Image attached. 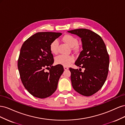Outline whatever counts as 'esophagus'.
<instances>
[{
    "instance_id": "34e87169",
    "label": "esophagus",
    "mask_w": 125,
    "mask_h": 125,
    "mask_svg": "<svg viewBox=\"0 0 125 125\" xmlns=\"http://www.w3.org/2000/svg\"><path fill=\"white\" fill-rule=\"evenodd\" d=\"M63 68H64V69L65 70H68L69 69V68L68 67H67V66H63Z\"/></svg>"
}]
</instances>
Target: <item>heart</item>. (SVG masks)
<instances>
[{
    "instance_id": "heart-1",
    "label": "heart",
    "mask_w": 125,
    "mask_h": 125,
    "mask_svg": "<svg viewBox=\"0 0 125 125\" xmlns=\"http://www.w3.org/2000/svg\"><path fill=\"white\" fill-rule=\"evenodd\" d=\"M62 41L66 43L70 47H73L78 44V40L77 38L73 35L67 34L63 36L62 38ZM58 41L55 40L50 44V50L53 54H57L58 52ZM74 60V57L73 55H60L56 57L55 62L57 64L62 65L65 66H69Z\"/></svg>"
}]
</instances>
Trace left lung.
<instances>
[{
  "mask_svg": "<svg viewBox=\"0 0 125 125\" xmlns=\"http://www.w3.org/2000/svg\"><path fill=\"white\" fill-rule=\"evenodd\" d=\"M68 32L81 39L83 50L75 65L85 69L81 72L70 68L72 85L79 94L91 96L101 89L106 80L109 63L106 47L101 37L90 30L79 29Z\"/></svg>",
  "mask_w": 125,
  "mask_h": 125,
  "instance_id": "1",
  "label": "left lung"
}]
</instances>
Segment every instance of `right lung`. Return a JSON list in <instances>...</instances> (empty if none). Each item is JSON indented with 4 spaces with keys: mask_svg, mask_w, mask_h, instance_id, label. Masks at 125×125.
<instances>
[{
    "mask_svg": "<svg viewBox=\"0 0 125 125\" xmlns=\"http://www.w3.org/2000/svg\"><path fill=\"white\" fill-rule=\"evenodd\" d=\"M62 34L38 32L26 40L21 48L18 61L21 80L28 91L36 97L50 96L57 88L63 68L62 65H52L54 60L50 46ZM47 68L48 73L44 71Z\"/></svg>",
    "mask_w": 125,
    "mask_h": 125,
    "instance_id": "obj_1",
    "label": "right lung"
}]
</instances>
